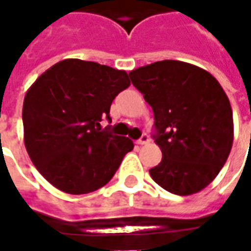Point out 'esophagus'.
<instances>
[{
  "instance_id": "esophagus-1",
  "label": "esophagus",
  "mask_w": 251,
  "mask_h": 251,
  "mask_svg": "<svg viewBox=\"0 0 251 251\" xmlns=\"http://www.w3.org/2000/svg\"><path fill=\"white\" fill-rule=\"evenodd\" d=\"M148 142H149V136H148L147 133H144V134L137 140V144H140V145H145Z\"/></svg>"
}]
</instances>
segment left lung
<instances>
[{"mask_svg": "<svg viewBox=\"0 0 251 251\" xmlns=\"http://www.w3.org/2000/svg\"><path fill=\"white\" fill-rule=\"evenodd\" d=\"M152 106V137L163 158L149 169L171 194L192 195L210 184L232 145V111L211 74L179 60H163L129 74Z\"/></svg>", "mask_w": 251, "mask_h": 251, "instance_id": "8db88e82", "label": "left lung"}]
</instances>
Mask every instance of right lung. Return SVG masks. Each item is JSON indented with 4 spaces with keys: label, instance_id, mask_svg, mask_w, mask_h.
<instances>
[{
    "label": "right lung",
    "instance_id": "right-lung-1",
    "mask_svg": "<svg viewBox=\"0 0 251 251\" xmlns=\"http://www.w3.org/2000/svg\"><path fill=\"white\" fill-rule=\"evenodd\" d=\"M130 86L125 71L67 59L47 70L25 95L26 152L37 171L63 192L82 195L107 184L134 144L102 129L110 106Z\"/></svg>",
    "mask_w": 251,
    "mask_h": 251
}]
</instances>
